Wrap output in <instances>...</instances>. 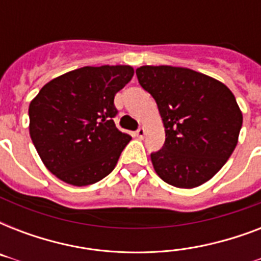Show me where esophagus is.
Returning <instances> with one entry per match:
<instances>
[{
    "instance_id": "1",
    "label": "esophagus",
    "mask_w": 261,
    "mask_h": 261,
    "mask_svg": "<svg viewBox=\"0 0 261 261\" xmlns=\"http://www.w3.org/2000/svg\"><path fill=\"white\" fill-rule=\"evenodd\" d=\"M135 135H137L138 138H143V137L146 135V128L141 127V128H138V130L135 131Z\"/></svg>"
}]
</instances>
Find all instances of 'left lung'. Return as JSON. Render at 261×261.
Returning <instances> with one entry per match:
<instances>
[{
    "label": "left lung",
    "mask_w": 261,
    "mask_h": 261,
    "mask_svg": "<svg viewBox=\"0 0 261 261\" xmlns=\"http://www.w3.org/2000/svg\"><path fill=\"white\" fill-rule=\"evenodd\" d=\"M141 87L153 96L165 128V143L151 153L155 173L177 188L213 178L239 142L243 112L231 90L188 67L141 66Z\"/></svg>",
    "instance_id": "left-lung-1"
}]
</instances>
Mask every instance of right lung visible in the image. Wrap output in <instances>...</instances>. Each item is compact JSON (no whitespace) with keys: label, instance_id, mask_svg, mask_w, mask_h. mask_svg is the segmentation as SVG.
I'll return each instance as SVG.
<instances>
[{"label":"right lung","instance_id":"1","mask_svg":"<svg viewBox=\"0 0 261 261\" xmlns=\"http://www.w3.org/2000/svg\"><path fill=\"white\" fill-rule=\"evenodd\" d=\"M134 75L128 65L85 66L47 83L30 102V135L44 167L75 187L114 171L131 141L114 118L115 94Z\"/></svg>","mask_w":261,"mask_h":261}]
</instances>
